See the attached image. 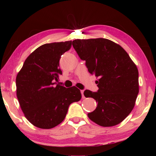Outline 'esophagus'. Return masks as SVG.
Masks as SVG:
<instances>
[{
	"instance_id": "esophagus-1",
	"label": "esophagus",
	"mask_w": 156,
	"mask_h": 156,
	"mask_svg": "<svg viewBox=\"0 0 156 156\" xmlns=\"http://www.w3.org/2000/svg\"><path fill=\"white\" fill-rule=\"evenodd\" d=\"M81 93H82V99H84L85 97L84 95V90H81Z\"/></svg>"
}]
</instances>
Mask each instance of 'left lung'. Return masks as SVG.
Instances as JSON below:
<instances>
[{
  "label": "left lung",
  "mask_w": 156,
  "mask_h": 156,
  "mask_svg": "<svg viewBox=\"0 0 156 156\" xmlns=\"http://www.w3.org/2000/svg\"><path fill=\"white\" fill-rule=\"evenodd\" d=\"M72 45L85 61L90 74L99 77L97 91L85 90V97L96 100L97 107L88 117L97 124L113 126L133 110L138 94V71L128 53L104 38L74 40Z\"/></svg>",
  "instance_id": "8db88e82"
}]
</instances>
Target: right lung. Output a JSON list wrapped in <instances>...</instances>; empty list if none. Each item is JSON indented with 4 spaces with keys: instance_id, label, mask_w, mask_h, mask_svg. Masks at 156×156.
I'll list each match as a JSON object with an SVG mask.
<instances>
[{
    "instance_id": "obj_1",
    "label": "right lung",
    "mask_w": 156,
    "mask_h": 156,
    "mask_svg": "<svg viewBox=\"0 0 156 156\" xmlns=\"http://www.w3.org/2000/svg\"><path fill=\"white\" fill-rule=\"evenodd\" d=\"M72 41L42 44L25 59L16 77L17 97L25 117L40 129H52L62 122L72 103L82 98L80 90L57 84L62 55Z\"/></svg>"
}]
</instances>
